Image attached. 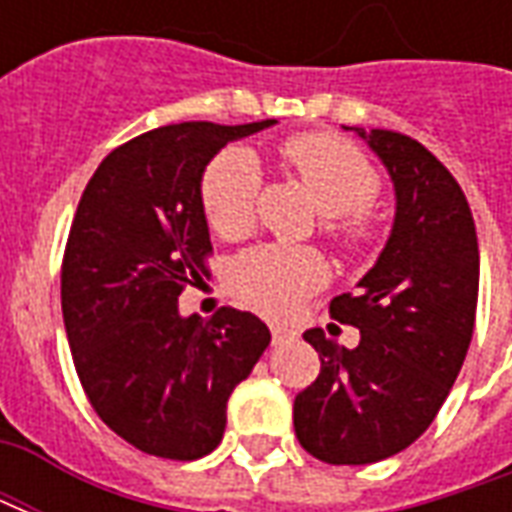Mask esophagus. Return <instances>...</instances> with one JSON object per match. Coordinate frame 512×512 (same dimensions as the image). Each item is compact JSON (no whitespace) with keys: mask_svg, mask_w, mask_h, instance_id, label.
<instances>
[{"mask_svg":"<svg viewBox=\"0 0 512 512\" xmlns=\"http://www.w3.org/2000/svg\"><path fill=\"white\" fill-rule=\"evenodd\" d=\"M271 340H274V345L290 343V340H296V332L288 329V326H279V323H274V326H271Z\"/></svg>","mask_w":512,"mask_h":512,"instance_id":"esophagus-1","label":"esophagus"}]
</instances>
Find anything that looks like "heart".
<instances>
[{"label": "heart", "instance_id": "heart-1", "mask_svg": "<svg viewBox=\"0 0 512 512\" xmlns=\"http://www.w3.org/2000/svg\"><path fill=\"white\" fill-rule=\"evenodd\" d=\"M282 158L304 189L310 191L323 216H329V235L348 255H359L376 244L378 224L367 208L381 191V175L373 161L345 139L332 134H301L282 145ZM255 158L244 147H227L202 172L200 200L208 227L222 238L246 233L255 216L257 194ZM326 279L323 260L310 249L263 244L235 257L230 285L268 315H285L318 290Z\"/></svg>", "mask_w": 512, "mask_h": 512}]
</instances>
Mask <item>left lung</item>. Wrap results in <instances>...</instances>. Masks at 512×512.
<instances>
[{
	"label": "left lung",
	"mask_w": 512,
	"mask_h": 512,
	"mask_svg": "<svg viewBox=\"0 0 512 512\" xmlns=\"http://www.w3.org/2000/svg\"><path fill=\"white\" fill-rule=\"evenodd\" d=\"M351 131L395 183L392 235L356 293L329 304L356 326V348L304 332L321 373L293 400V428L312 458L334 466L384 461L428 430L469 351L480 249L469 202L450 169L417 139L386 128Z\"/></svg>",
	"instance_id": "obj_1"
}]
</instances>
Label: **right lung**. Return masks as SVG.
<instances>
[{
    "label": "right lung",
    "instance_id": "obj_1",
    "mask_svg": "<svg viewBox=\"0 0 512 512\" xmlns=\"http://www.w3.org/2000/svg\"><path fill=\"white\" fill-rule=\"evenodd\" d=\"M175 123L128 139L95 169L62 257V318L84 395L136 450L194 461L222 441L227 400L271 343L252 312L180 318L208 274L202 172L233 139L274 126Z\"/></svg>",
    "mask_w": 512,
    "mask_h": 512
}]
</instances>
